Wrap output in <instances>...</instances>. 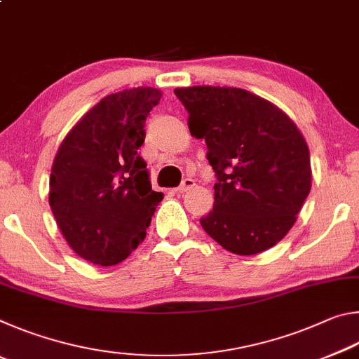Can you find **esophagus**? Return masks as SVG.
<instances>
[{"mask_svg": "<svg viewBox=\"0 0 359 359\" xmlns=\"http://www.w3.org/2000/svg\"><path fill=\"white\" fill-rule=\"evenodd\" d=\"M194 187V180L193 179H185L184 182H182V185L175 188V191L177 193H185L188 190H191V188Z\"/></svg>", "mask_w": 359, "mask_h": 359, "instance_id": "esophagus-1", "label": "esophagus"}]
</instances>
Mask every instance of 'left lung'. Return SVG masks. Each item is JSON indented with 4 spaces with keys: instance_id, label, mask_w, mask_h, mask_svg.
<instances>
[{
    "instance_id": "8db88e82",
    "label": "left lung",
    "mask_w": 359,
    "mask_h": 359,
    "mask_svg": "<svg viewBox=\"0 0 359 359\" xmlns=\"http://www.w3.org/2000/svg\"><path fill=\"white\" fill-rule=\"evenodd\" d=\"M174 93L217 175L214 209L201 226L236 255L274 247L293 228L312 187L299 128L282 109L242 88L198 85Z\"/></svg>"
}]
</instances>
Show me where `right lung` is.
<instances>
[{
	"label": "right lung",
	"mask_w": 359,
	"mask_h": 359,
	"mask_svg": "<svg viewBox=\"0 0 359 359\" xmlns=\"http://www.w3.org/2000/svg\"><path fill=\"white\" fill-rule=\"evenodd\" d=\"M160 100L151 87L107 95L60 144L48 204L68 245L90 263L114 266L128 258L161 203L139 156L145 118Z\"/></svg>",
	"instance_id": "1"
}]
</instances>
